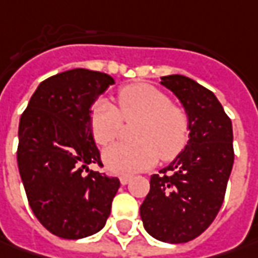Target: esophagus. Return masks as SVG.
<instances>
[{
	"label": "esophagus",
	"mask_w": 258,
	"mask_h": 258,
	"mask_svg": "<svg viewBox=\"0 0 258 258\" xmlns=\"http://www.w3.org/2000/svg\"><path fill=\"white\" fill-rule=\"evenodd\" d=\"M130 181H131V177L130 175H121L120 177V182L122 185H127Z\"/></svg>",
	"instance_id": "1"
}]
</instances>
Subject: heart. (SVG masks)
<instances>
[{"mask_svg":"<svg viewBox=\"0 0 258 258\" xmlns=\"http://www.w3.org/2000/svg\"><path fill=\"white\" fill-rule=\"evenodd\" d=\"M121 112L108 100H100L91 114V130L97 143L107 146L120 137L122 118L140 121L133 144L105 148L102 160L115 174H134L156 164L158 156L171 160L188 138V117L158 88L148 84L128 85L118 93ZM123 115L121 116L120 114Z\"/></svg>","mask_w":258,"mask_h":258,"instance_id":"b5f03b06","label":"heart"}]
</instances>
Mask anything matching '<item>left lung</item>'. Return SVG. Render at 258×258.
Here are the masks:
<instances>
[{"label": "left lung", "mask_w": 258, "mask_h": 258, "mask_svg": "<svg viewBox=\"0 0 258 258\" xmlns=\"http://www.w3.org/2000/svg\"><path fill=\"white\" fill-rule=\"evenodd\" d=\"M161 85L181 102L190 140L151 175L140 216L148 234L178 244L207 230L223 204L234 163L233 125L214 93L194 80L174 74L161 77Z\"/></svg>", "instance_id": "1"}]
</instances>
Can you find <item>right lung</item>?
I'll return each instance as SVG.
<instances>
[{"mask_svg": "<svg viewBox=\"0 0 258 258\" xmlns=\"http://www.w3.org/2000/svg\"><path fill=\"white\" fill-rule=\"evenodd\" d=\"M114 83L85 68L59 73L37 87L21 115L17 161L27 199L41 224L61 238L98 233L120 188L118 178L88 168L101 164L91 107Z\"/></svg>", "mask_w": 258, "mask_h": 258, "instance_id": "obj_1", "label": "right lung"}]
</instances>
